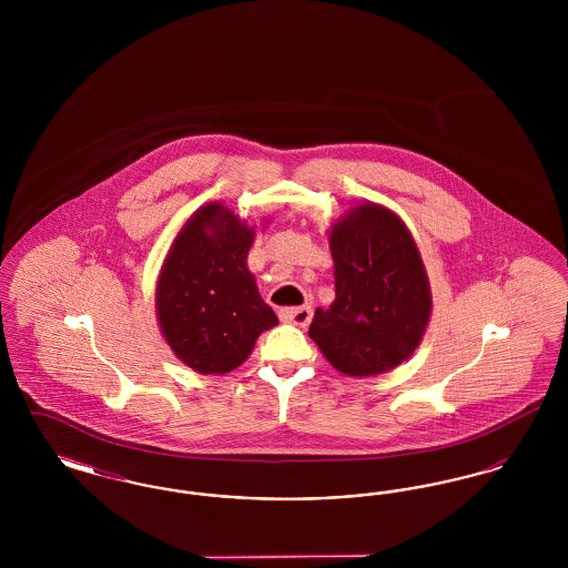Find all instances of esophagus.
<instances>
[{"mask_svg": "<svg viewBox=\"0 0 568 568\" xmlns=\"http://www.w3.org/2000/svg\"><path fill=\"white\" fill-rule=\"evenodd\" d=\"M278 317L285 324L302 325L304 327L313 317V308L308 304H304V306H287V308L278 311Z\"/></svg>", "mask_w": 568, "mask_h": 568, "instance_id": "1", "label": "esophagus"}]
</instances>
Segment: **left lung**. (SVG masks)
Listing matches in <instances>:
<instances>
[{
  "label": "left lung",
  "mask_w": 568,
  "mask_h": 568,
  "mask_svg": "<svg viewBox=\"0 0 568 568\" xmlns=\"http://www.w3.org/2000/svg\"><path fill=\"white\" fill-rule=\"evenodd\" d=\"M336 297L308 336L349 377L381 375L417 349L433 297L405 223L377 204L355 206L329 236Z\"/></svg>",
  "instance_id": "left-lung-1"
}]
</instances>
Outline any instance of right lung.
<instances>
[{"label":"right lung","mask_w":568,"mask_h":568,"mask_svg":"<svg viewBox=\"0 0 568 568\" xmlns=\"http://www.w3.org/2000/svg\"><path fill=\"white\" fill-rule=\"evenodd\" d=\"M248 227L219 202L191 216L165 257L158 317L176 357L202 375L241 366L264 329L278 324L246 268Z\"/></svg>","instance_id":"right-lung-1"}]
</instances>
